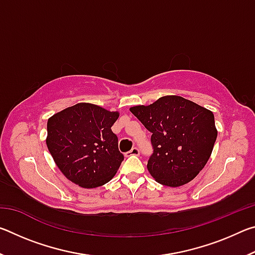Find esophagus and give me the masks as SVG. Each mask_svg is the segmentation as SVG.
<instances>
[{"label":"esophagus","mask_w":255,"mask_h":255,"mask_svg":"<svg viewBox=\"0 0 255 255\" xmlns=\"http://www.w3.org/2000/svg\"><path fill=\"white\" fill-rule=\"evenodd\" d=\"M131 155H139V149H138L137 147H133V148H131L130 150H129V152H127L126 153V156L128 157V156H131Z\"/></svg>","instance_id":"34e87169"}]
</instances>
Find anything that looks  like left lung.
<instances>
[{
    "instance_id": "left-lung-1",
    "label": "left lung",
    "mask_w": 255,
    "mask_h": 255,
    "mask_svg": "<svg viewBox=\"0 0 255 255\" xmlns=\"http://www.w3.org/2000/svg\"><path fill=\"white\" fill-rule=\"evenodd\" d=\"M130 111L152 132L150 175L166 187H180L195 179L208 162L217 138L213 112L178 96L162 97Z\"/></svg>"
}]
</instances>
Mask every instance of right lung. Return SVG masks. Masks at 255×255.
Listing matches in <instances>:
<instances>
[{"mask_svg":"<svg viewBox=\"0 0 255 255\" xmlns=\"http://www.w3.org/2000/svg\"><path fill=\"white\" fill-rule=\"evenodd\" d=\"M118 117L117 111L82 102L48 119L47 147L68 180L92 189L114 178L124 161L111 130Z\"/></svg>","mask_w":255,"mask_h":255,"instance_id":"obj_1","label":"right lung"}]
</instances>
